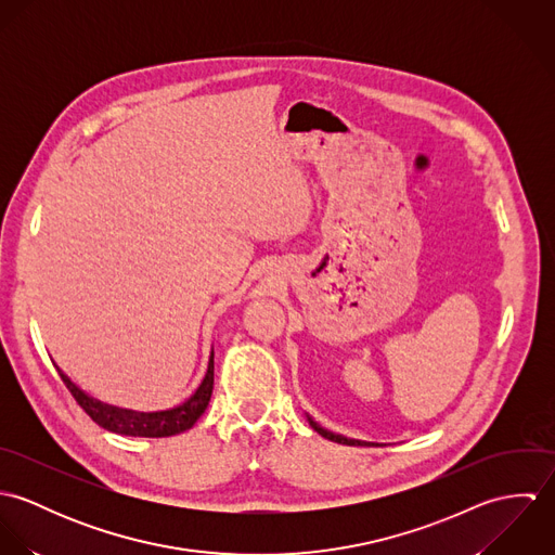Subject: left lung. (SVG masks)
<instances>
[{
	"instance_id": "1",
	"label": "left lung",
	"mask_w": 555,
	"mask_h": 555,
	"mask_svg": "<svg viewBox=\"0 0 555 555\" xmlns=\"http://www.w3.org/2000/svg\"><path fill=\"white\" fill-rule=\"evenodd\" d=\"M308 421H310V425L314 427V431H318L322 438H326V440H331V442H337V444H348V447H363V444H367V442H363V440H352V438H346V436H339V434H333V431H328V429H324V427H320L317 421L308 414Z\"/></svg>"
}]
</instances>
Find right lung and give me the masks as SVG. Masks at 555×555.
<instances>
[{
  "label": "right lung",
  "instance_id": "obj_1",
  "mask_svg": "<svg viewBox=\"0 0 555 555\" xmlns=\"http://www.w3.org/2000/svg\"><path fill=\"white\" fill-rule=\"evenodd\" d=\"M64 385L68 391L77 399L80 408L95 421L100 427L113 434L121 436H141V438H166L181 434L190 429L201 414L207 410L209 399L214 393V350L209 354V365L203 383L198 389L188 397L181 405L170 408V410H159V412H137V410H126L117 405H108L95 397L87 396L80 391L79 387L57 367Z\"/></svg>",
  "mask_w": 555,
  "mask_h": 555
}]
</instances>
